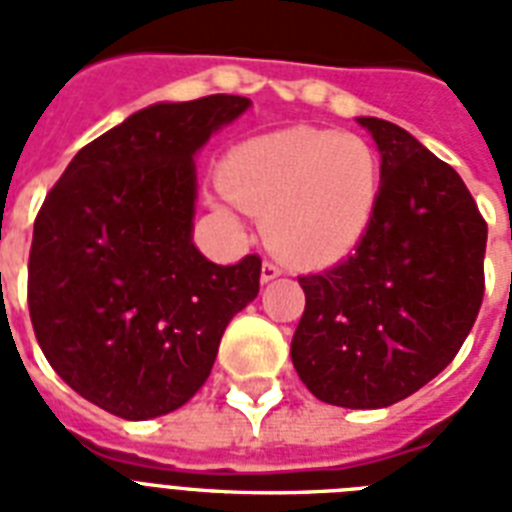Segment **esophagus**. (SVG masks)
Wrapping results in <instances>:
<instances>
[{
  "instance_id": "34e87169",
  "label": "esophagus",
  "mask_w": 512,
  "mask_h": 512,
  "mask_svg": "<svg viewBox=\"0 0 512 512\" xmlns=\"http://www.w3.org/2000/svg\"><path fill=\"white\" fill-rule=\"evenodd\" d=\"M281 276V268L276 263H268V260H265L263 263V268H260V281H263V284H268V281H273V279H279Z\"/></svg>"
}]
</instances>
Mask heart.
<instances>
[{"label":"heart","instance_id":"b5f03b06","mask_svg":"<svg viewBox=\"0 0 512 512\" xmlns=\"http://www.w3.org/2000/svg\"><path fill=\"white\" fill-rule=\"evenodd\" d=\"M380 159L358 135L289 127L244 140L220 167V201L265 220L271 247L305 268L361 244L380 204Z\"/></svg>","mask_w":512,"mask_h":512}]
</instances>
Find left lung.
Segmentation results:
<instances>
[{
    "label": "left lung",
    "instance_id": "left-lung-1",
    "mask_svg": "<svg viewBox=\"0 0 512 512\" xmlns=\"http://www.w3.org/2000/svg\"><path fill=\"white\" fill-rule=\"evenodd\" d=\"M380 151V204L356 252L300 276L292 364L313 396L382 409L452 364L484 300L486 223L462 177L398 124L358 116Z\"/></svg>",
    "mask_w": 512,
    "mask_h": 512
}]
</instances>
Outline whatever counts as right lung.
I'll return each mask as SVG.
<instances>
[{
  "label": "right lung",
  "mask_w": 512,
  "mask_h": 512,
  "mask_svg": "<svg viewBox=\"0 0 512 512\" xmlns=\"http://www.w3.org/2000/svg\"><path fill=\"white\" fill-rule=\"evenodd\" d=\"M249 106L209 95L127 116L71 159L36 215L28 311L39 348L116 417L180 409L260 292V257L217 265L193 244V159Z\"/></svg>",
  "instance_id": "right-lung-1"
}]
</instances>
